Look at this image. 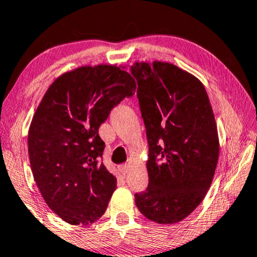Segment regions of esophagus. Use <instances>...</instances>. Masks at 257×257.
<instances>
[{
    "instance_id": "34e87169",
    "label": "esophagus",
    "mask_w": 257,
    "mask_h": 257,
    "mask_svg": "<svg viewBox=\"0 0 257 257\" xmlns=\"http://www.w3.org/2000/svg\"><path fill=\"white\" fill-rule=\"evenodd\" d=\"M128 170H130V167H128V165H121L120 167H119V171H120V173L121 174H127V172H128Z\"/></svg>"
}]
</instances>
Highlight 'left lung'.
<instances>
[{
  "mask_svg": "<svg viewBox=\"0 0 257 257\" xmlns=\"http://www.w3.org/2000/svg\"><path fill=\"white\" fill-rule=\"evenodd\" d=\"M131 73L149 142V186L136 193L147 219L173 224L198 207L213 181L219 136L202 83L171 63L136 62Z\"/></svg>",
  "mask_w": 257,
  "mask_h": 257,
  "instance_id": "1",
  "label": "left lung"
}]
</instances>
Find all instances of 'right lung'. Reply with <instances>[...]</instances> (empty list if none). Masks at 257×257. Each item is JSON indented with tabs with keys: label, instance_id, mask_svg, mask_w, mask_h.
<instances>
[{
	"label": "right lung",
	"instance_id": "1",
	"mask_svg": "<svg viewBox=\"0 0 257 257\" xmlns=\"http://www.w3.org/2000/svg\"><path fill=\"white\" fill-rule=\"evenodd\" d=\"M122 69L82 66L63 73L31 120L28 151L34 179L47 205L68 223L97 221L117 186L100 161L105 143L98 130L115 105L135 94L136 80Z\"/></svg>",
	"mask_w": 257,
	"mask_h": 257
}]
</instances>
